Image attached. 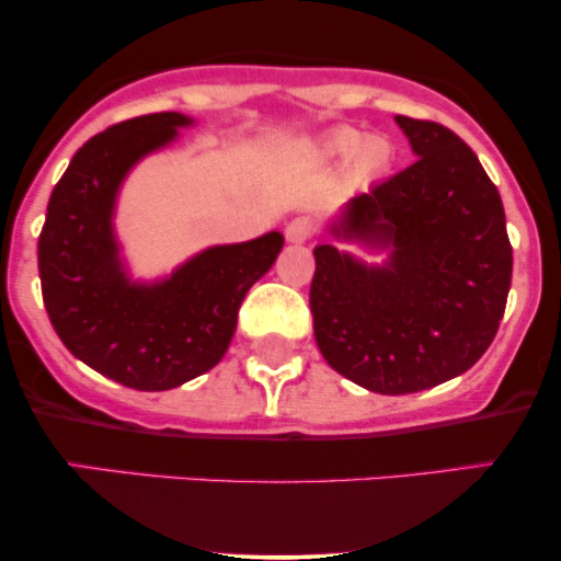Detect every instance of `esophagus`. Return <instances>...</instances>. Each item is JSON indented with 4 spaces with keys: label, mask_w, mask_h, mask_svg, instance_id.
<instances>
[{
    "label": "esophagus",
    "mask_w": 561,
    "mask_h": 561,
    "mask_svg": "<svg viewBox=\"0 0 561 561\" xmlns=\"http://www.w3.org/2000/svg\"><path fill=\"white\" fill-rule=\"evenodd\" d=\"M285 234H287V242H293V244L308 242L313 237V221H311V218H306V216L293 218V221L287 224Z\"/></svg>",
    "instance_id": "34e87169"
}]
</instances>
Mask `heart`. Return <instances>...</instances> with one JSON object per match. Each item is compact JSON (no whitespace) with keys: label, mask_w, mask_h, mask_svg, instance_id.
Here are the masks:
<instances>
[{"label":"heart","mask_w":561,"mask_h":561,"mask_svg":"<svg viewBox=\"0 0 561 561\" xmlns=\"http://www.w3.org/2000/svg\"><path fill=\"white\" fill-rule=\"evenodd\" d=\"M321 152L327 158H347V176L353 182H371L392 165V145L379 134H364L353 126H337L324 134Z\"/></svg>","instance_id":"1"}]
</instances>
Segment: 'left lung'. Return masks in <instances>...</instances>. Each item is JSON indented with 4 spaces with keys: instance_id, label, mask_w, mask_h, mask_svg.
Masks as SVG:
<instances>
[{
    "instance_id": "8db88e82",
    "label": "left lung",
    "mask_w": 561,
    "mask_h": 561,
    "mask_svg": "<svg viewBox=\"0 0 561 561\" xmlns=\"http://www.w3.org/2000/svg\"><path fill=\"white\" fill-rule=\"evenodd\" d=\"M416 163L351 197L340 242L385 250L366 263L317 244L313 334L334 371L382 396L465 375L493 343L512 287V244L478 156L433 121L396 115Z\"/></svg>"
}]
</instances>
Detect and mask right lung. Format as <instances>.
Segmentation results:
<instances>
[{"mask_svg":"<svg viewBox=\"0 0 561 561\" xmlns=\"http://www.w3.org/2000/svg\"><path fill=\"white\" fill-rule=\"evenodd\" d=\"M184 113H152L96 134L55 184L38 234L44 308L79 362L134 390H171L221 362L248 289L274 266L279 231L214 244L156 282L131 279L115 237L121 184L169 147Z\"/></svg>","mask_w":561,"mask_h":561,"instance_id":"obj_1","label":"right lung"}]
</instances>
